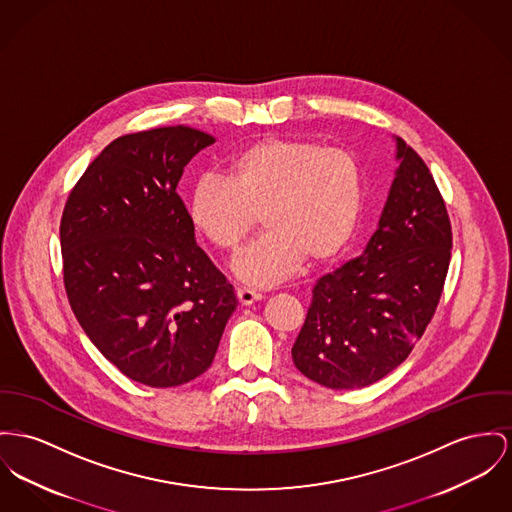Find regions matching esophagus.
I'll use <instances>...</instances> for the list:
<instances>
[{
	"label": "esophagus",
	"instance_id": "esophagus-1",
	"mask_svg": "<svg viewBox=\"0 0 512 512\" xmlns=\"http://www.w3.org/2000/svg\"><path fill=\"white\" fill-rule=\"evenodd\" d=\"M237 299H239V303L242 307H248V305H252V303L260 301V299H262V295H260L258 291H254V289L239 287V289H237Z\"/></svg>",
	"mask_w": 512,
	"mask_h": 512
}]
</instances>
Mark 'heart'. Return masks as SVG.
Wrapping results in <instances>:
<instances>
[{
    "mask_svg": "<svg viewBox=\"0 0 512 512\" xmlns=\"http://www.w3.org/2000/svg\"><path fill=\"white\" fill-rule=\"evenodd\" d=\"M365 198L357 155L293 137H266L231 159L227 180H196L188 217L194 231L223 254H235L258 221L266 233L235 262L250 285H273L307 260H334L353 237Z\"/></svg>",
    "mask_w": 512,
    "mask_h": 512,
    "instance_id": "1",
    "label": "heart"
}]
</instances>
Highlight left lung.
<instances>
[{"mask_svg":"<svg viewBox=\"0 0 512 512\" xmlns=\"http://www.w3.org/2000/svg\"><path fill=\"white\" fill-rule=\"evenodd\" d=\"M400 169L365 252L322 275L291 355L336 390L369 386L408 359L441 301L452 229L425 161L398 137Z\"/></svg>","mask_w":512,"mask_h":512,"instance_id":"left-lung-1","label":"left lung"}]
</instances>
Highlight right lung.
Instances as JSON below:
<instances>
[{"label":"right lung","mask_w":512,"mask_h":512,"mask_svg":"<svg viewBox=\"0 0 512 512\" xmlns=\"http://www.w3.org/2000/svg\"><path fill=\"white\" fill-rule=\"evenodd\" d=\"M213 141L186 126L116 137L62 213L64 287L77 322L114 367L151 388L205 373L237 307L176 192L184 167Z\"/></svg>","instance_id":"1"}]
</instances>
